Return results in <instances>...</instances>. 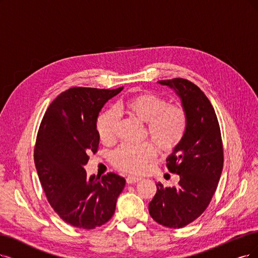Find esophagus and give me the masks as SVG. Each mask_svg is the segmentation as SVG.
<instances>
[{"label": "esophagus", "instance_id": "34e87169", "mask_svg": "<svg viewBox=\"0 0 258 258\" xmlns=\"http://www.w3.org/2000/svg\"><path fill=\"white\" fill-rule=\"evenodd\" d=\"M140 179H141L140 177H136V176L130 175V176H127V178H126V183H127V184H135V183L139 182Z\"/></svg>", "mask_w": 258, "mask_h": 258}]
</instances>
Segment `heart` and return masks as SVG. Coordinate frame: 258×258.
Returning <instances> with one entry per match:
<instances>
[{"instance_id": "b5f03b06", "label": "heart", "mask_w": 258, "mask_h": 258, "mask_svg": "<svg viewBox=\"0 0 258 258\" xmlns=\"http://www.w3.org/2000/svg\"><path fill=\"white\" fill-rule=\"evenodd\" d=\"M118 113H126L132 119L146 123V136L154 142L163 153L172 152L183 140L187 130V113L183 106L168 104L159 95L140 91L119 103ZM117 113L106 111L97 122V131L104 145H112L117 138ZM157 156V150L151 144L121 146L113 152V166L132 174L144 173Z\"/></svg>"}]
</instances>
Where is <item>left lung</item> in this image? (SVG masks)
Instances as JSON below:
<instances>
[{"label": "left lung", "instance_id": "left-lung-1", "mask_svg": "<svg viewBox=\"0 0 258 258\" xmlns=\"http://www.w3.org/2000/svg\"><path fill=\"white\" fill-rule=\"evenodd\" d=\"M158 83L179 97L187 113V130L167 157L168 170L179 175V182L172 187L157 183L149 213L161 225L180 228L201 216L212 201L223 169L221 132L212 103L197 85L185 79Z\"/></svg>", "mask_w": 258, "mask_h": 258}]
</instances>
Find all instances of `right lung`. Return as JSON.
<instances>
[{"instance_id":"right-lung-1","label":"right lung","mask_w":258,"mask_h":258,"mask_svg":"<svg viewBox=\"0 0 258 258\" xmlns=\"http://www.w3.org/2000/svg\"><path fill=\"white\" fill-rule=\"evenodd\" d=\"M122 89L70 88L50 104L40 123L34 150L37 173L55 213L75 227L92 230L106 223L125 186L116 173L89 177L84 169L99 148V112Z\"/></svg>"}]
</instances>
